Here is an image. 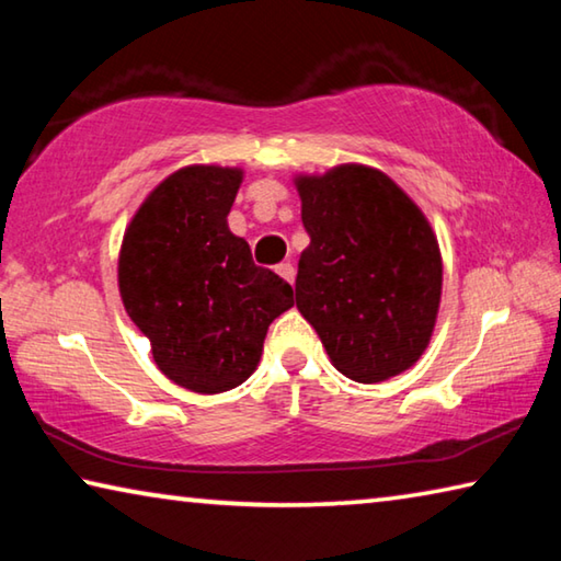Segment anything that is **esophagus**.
<instances>
[{
    "mask_svg": "<svg viewBox=\"0 0 561 561\" xmlns=\"http://www.w3.org/2000/svg\"><path fill=\"white\" fill-rule=\"evenodd\" d=\"M277 274L282 279H287L289 284H294V277H297V270H294V264H289V262H282L279 267H277Z\"/></svg>",
    "mask_w": 561,
    "mask_h": 561,
    "instance_id": "34e87169",
    "label": "esophagus"
}]
</instances>
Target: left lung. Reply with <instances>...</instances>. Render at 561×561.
I'll return each instance as SVG.
<instances>
[{"label":"left lung","mask_w":561,"mask_h":561,"mask_svg":"<svg viewBox=\"0 0 561 561\" xmlns=\"http://www.w3.org/2000/svg\"><path fill=\"white\" fill-rule=\"evenodd\" d=\"M309 247L297 309L341 374L378 383L411 368L440 307L438 240L417 205L381 170L339 165L299 175Z\"/></svg>","instance_id":"obj_1"}]
</instances>
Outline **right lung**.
Here are the masks:
<instances>
[{
    "label": "right lung",
    "instance_id": "add662e5",
    "mask_svg": "<svg viewBox=\"0 0 561 561\" xmlns=\"http://www.w3.org/2000/svg\"><path fill=\"white\" fill-rule=\"evenodd\" d=\"M242 170L190 165L165 178L133 217L118 257L128 317L170 381L195 393L244 383L274 319L294 307L279 274L257 267L227 227Z\"/></svg>",
    "mask_w": 561,
    "mask_h": 561
}]
</instances>
